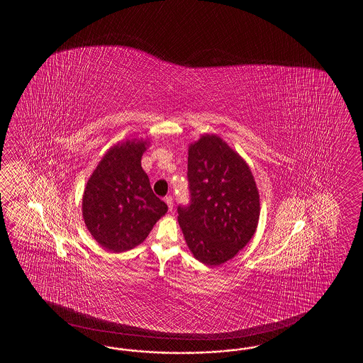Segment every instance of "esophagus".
Here are the masks:
<instances>
[{
  "label": "esophagus",
  "mask_w": 363,
  "mask_h": 363,
  "mask_svg": "<svg viewBox=\"0 0 363 363\" xmlns=\"http://www.w3.org/2000/svg\"><path fill=\"white\" fill-rule=\"evenodd\" d=\"M164 202L167 203V206H169V210L172 211V208H174V201H172V197L171 196H166L164 197Z\"/></svg>",
  "instance_id": "34e87169"
}]
</instances>
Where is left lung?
Wrapping results in <instances>:
<instances>
[{"mask_svg": "<svg viewBox=\"0 0 363 363\" xmlns=\"http://www.w3.org/2000/svg\"><path fill=\"white\" fill-rule=\"evenodd\" d=\"M191 201L178 220L196 259L219 266L255 235L259 193L247 162L216 135H202L188 149Z\"/></svg>", "mask_w": 363, "mask_h": 363, "instance_id": "left-lung-1", "label": "left lung"}]
</instances>
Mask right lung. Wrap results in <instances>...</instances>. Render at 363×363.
<instances>
[{"instance_id": "obj_1", "label": "right lung", "mask_w": 363, "mask_h": 363, "mask_svg": "<svg viewBox=\"0 0 363 363\" xmlns=\"http://www.w3.org/2000/svg\"><path fill=\"white\" fill-rule=\"evenodd\" d=\"M147 145V140L133 139L110 147L85 185V225L108 252L138 247L167 213V205L153 193L141 167Z\"/></svg>"}]
</instances>
